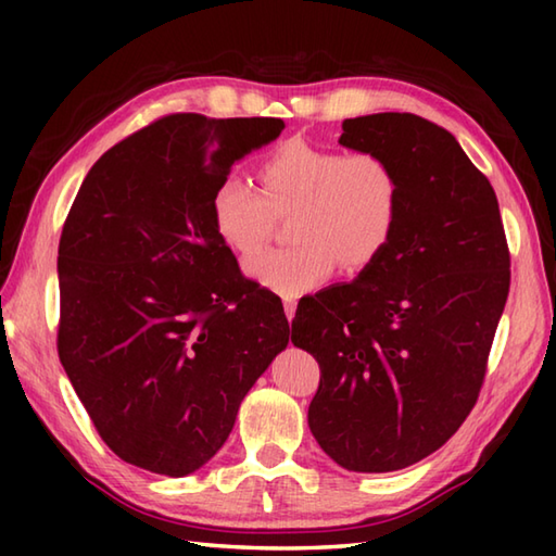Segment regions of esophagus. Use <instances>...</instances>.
Wrapping results in <instances>:
<instances>
[{
  "label": "esophagus",
  "mask_w": 556,
  "mask_h": 556,
  "mask_svg": "<svg viewBox=\"0 0 556 556\" xmlns=\"http://www.w3.org/2000/svg\"><path fill=\"white\" fill-rule=\"evenodd\" d=\"M285 313H287V320L291 323L293 315H296V301H293V299H285Z\"/></svg>",
  "instance_id": "esophagus-1"
}]
</instances>
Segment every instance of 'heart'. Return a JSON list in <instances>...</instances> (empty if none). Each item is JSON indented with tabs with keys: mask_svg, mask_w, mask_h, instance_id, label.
Here are the masks:
<instances>
[{
	"mask_svg": "<svg viewBox=\"0 0 556 556\" xmlns=\"http://www.w3.org/2000/svg\"><path fill=\"white\" fill-rule=\"evenodd\" d=\"M260 193L227 176L210 198L212 229L239 257L265 245L271 215L293 212L296 245L245 265L248 277L281 296H303L334 275H361L392 243L401 215V184L377 152H344L289 140L257 164Z\"/></svg>",
	"mask_w": 556,
	"mask_h": 556,
	"instance_id": "obj_1",
	"label": "heart"
}]
</instances>
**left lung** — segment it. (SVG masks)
<instances>
[{"mask_svg":"<svg viewBox=\"0 0 556 556\" xmlns=\"http://www.w3.org/2000/svg\"><path fill=\"white\" fill-rule=\"evenodd\" d=\"M339 146L377 152L401 184L392 243L351 285L299 303L293 346L320 363L308 425L353 473L437 452L470 408L509 296L497 195L458 140L416 114L341 124Z\"/></svg>","mask_w":556,"mask_h":556,"instance_id":"8db88e82","label":"left lung"}]
</instances>
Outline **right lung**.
Listing matches in <instances>:
<instances>
[{"instance_id":"add662e5","label":"right lung","mask_w":556,"mask_h":556,"mask_svg":"<svg viewBox=\"0 0 556 556\" xmlns=\"http://www.w3.org/2000/svg\"><path fill=\"white\" fill-rule=\"evenodd\" d=\"M285 122L172 114L92 164L59 241V361L112 452L184 478L215 456L289 344L281 301L248 281L210 198Z\"/></svg>"}]
</instances>
